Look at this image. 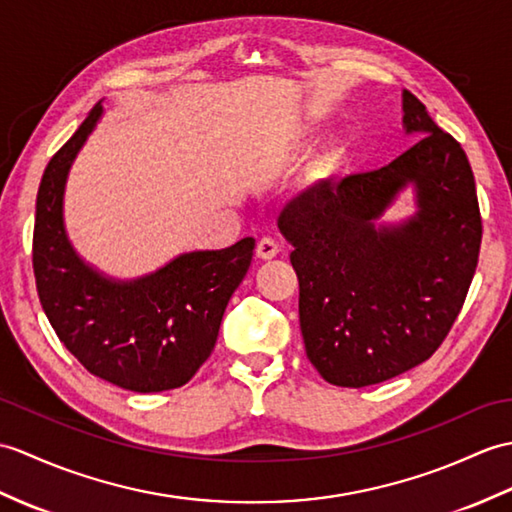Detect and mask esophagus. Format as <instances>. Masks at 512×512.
<instances>
[{
  "instance_id": "1",
  "label": "esophagus",
  "mask_w": 512,
  "mask_h": 512,
  "mask_svg": "<svg viewBox=\"0 0 512 512\" xmlns=\"http://www.w3.org/2000/svg\"><path fill=\"white\" fill-rule=\"evenodd\" d=\"M279 253V244L272 237H261L257 242V257L259 259H272Z\"/></svg>"
}]
</instances>
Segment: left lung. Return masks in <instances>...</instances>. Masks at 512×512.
Wrapping results in <instances>:
<instances>
[{"label": "left lung", "mask_w": 512, "mask_h": 512, "mask_svg": "<svg viewBox=\"0 0 512 512\" xmlns=\"http://www.w3.org/2000/svg\"><path fill=\"white\" fill-rule=\"evenodd\" d=\"M401 95L417 144L386 168L307 187L277 222L294 246L305 353L334 386L386 382L430 358L478 266L482 220L467 154L423 102ZM406 188L415 213L386 223Z\"/></svg>", "instance_id": "8db88e82"}]
</instances>
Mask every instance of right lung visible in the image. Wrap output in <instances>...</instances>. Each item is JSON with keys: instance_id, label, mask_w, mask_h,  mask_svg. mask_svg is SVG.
I'll return each mask as SVG.
<instances>
[{"instance_id": "right-lung-1", "label": "right lung", "mask_w": 512, "mask_h": 512, "mask_svg": "<svg viewBox=\"0 0 512 512\" xmlns=\"http://www.w3.org/2000/svg\"><path fill=\"white\" fill-rule=\"evenodd\" d=\"M102 113L100 100L43 172L32 240L39 299L58 340L95 377L133 392L178 388L216 347L224 310L251 266L255 240L183 253L128 281L87 264L69 242L63 205L71 165Z\"/></svg>"}]
</instances>
